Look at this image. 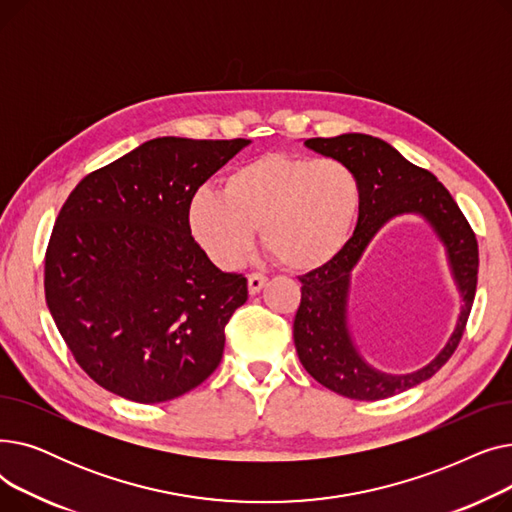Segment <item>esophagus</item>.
<instances>
[{
  "label": "esophagus",
  "mask_w": 512,
  "mask_h": 512,
  "mask_svg": "<svg viewBox=\"0 0 512 512\" xmlns=\"http://www.w3.org/2000/svg\"><path fill=\"white\" fill-rule=\"evenodd\" d=\"M267 284V278L261 274H251L249 276V294H257L263 286Z\"/></svg>",
  "instance_id": "obj_1"
}]
</instances>
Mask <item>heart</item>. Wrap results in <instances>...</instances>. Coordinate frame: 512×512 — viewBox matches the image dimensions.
<instances>
[{"mask_svg": "<svg viewBox=\"0 0 512 512\" xmlns=\"http://www.w3.org/2000/svg\"><path fill=\"white\" fill-rule=\"evenodd\" d=\"M359 205V178L342 161L265 153L234 168L222 193L199 188L184 222L197 247L224 270L247 257L261 228L263 247L282 267L313 272L344 251Z\"/></svg>", "mask_w": 512, "mask_h": 512, "instance_id": "1", "label": "heart"}]
</instances>
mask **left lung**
<instances>
[{"mask_svg":"<svg viewBox=\"0 0 512 512\" xmlns=\"http://www.w3.org/2000/svg\"><path fill=\"white\" fill-rule=\"evenodd\" d=\"M305 147L342 161L357 174L361 205L357 228L344 251L299 278L303 288L292 326L294 346L311 378L332 392L355 400L390 398L432 378L459 346L477 288V238L446 186L386 141L348 132L332 139H307ZM405 212L421 214L443 240L464 305L455 332L436 360L413 374L392 376L371 368L356 351L345 305L352 270L368 242L392 217Z\"/></svg>","mask_w":512,"mask_h":512,"instance_id":"8db88e82","label":"left lung"}]
</instances>
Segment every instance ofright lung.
<instances>
[{"label":"right lung","mask_w":512,"mask_h":512,"mask_svg":"<svg viewBox=\"0 0 512 512\" xmlns=\"http://www.w3.org/2000/svg\"><path fill=\"white\" fill-rule=\"evenodd\" d=\"M249 143L153 139L85 176L66 199L45 253V301L101 388L153 405L191 392L220 365L247 278L209 261L184 213Z\"/></svg>","instance_id":"1"}]
</instances>
